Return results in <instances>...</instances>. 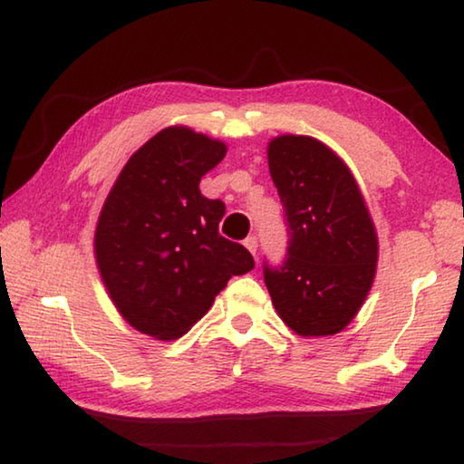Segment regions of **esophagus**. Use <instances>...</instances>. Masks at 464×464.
Masks as SVG:
<instances>
[{"mask_svg": "<svg viewBox=\"0 0 464 464\" xmlns=\"http://www.w3.org/2000/svg\"><path fill=\"white\" fill-rule=\"evenodd\" d=\"M243 246H246L251 251V254L256 256L257 254V237H256V235H249V237L243 241Z\"/></svg>", "mask_w": 464, "mask_h": 464, "instance_id": "34e87169", "label": "esophagus"}]
</instances>
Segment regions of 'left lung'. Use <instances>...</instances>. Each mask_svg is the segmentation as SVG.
<instances>
[{
    "mask_svg": "<svg viewBox=\"0 0 464 464\" xmlns=\"http://www.w3.org/2000/svg\"><path fill=\"white\" fill-rule=\"evenodd\" d=\"M268 166L288 233L286 257L264 262L282 321L298 335H334L371 290L379 241L350 169L321 140L274 139Z\"/></svg>",
    "mask_w": 464,
    "mask_h": 464,
    "instance_id": "1",
    "label": "left lung"
}]
</instances>
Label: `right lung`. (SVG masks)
<instances>
[{
	"label": "right lung",
	"instance_id": "right-lung-1",
	"mask_svg": "<svg viewBox=\"0 0 464 464\" xmlns=\"http://www.w3.org/2000/svg\"><path fill=\"white\" fill-rule=\"evenodd\" d=\"M227 153L221 140L186 127L157 132L122 168L96 227V260L108 295L129 324L157 340L184 335L231 276L254 257L218 233L223 200L200 178Z\"/></svg>",
	"mask_w": 464,
	"mask_h": 464
}]
</instances>
